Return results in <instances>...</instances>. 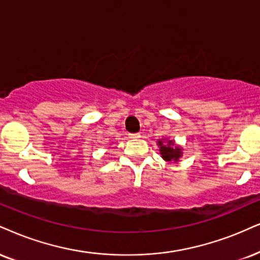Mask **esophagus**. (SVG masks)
<instances>
[{
	"instance_id": "34e87169",
	"label": "esophagus",
	"mask_w": 260,
	"mask_h": 260,
	"mask_svg": "<svg viewBox=\"0 0 260 260\" xmlns=\"http://www.w3.org/2000/svg\"><path fill=\"white\" fill-rule=\"evenodd\" d=\"M129 137H130V139H140L141 135H140V134H130Z\"/></svg>"
}]
</instances>
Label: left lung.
Segmentation results:
<instances>
[{"instance_id": "obj_1", "label": "left lung", "mask_w": 260, "mask_h": 260, "mask_svg": "<svg viewBox=\"0 0 260 260\" xmlns=\"http://www.w3.org/2000/svg\"><path fill=\"white\" fill-rule=\"evenodd\" d=\"M158 146L160 147V154L161 158L166 161H178L182 156V148L179 146H175L174 141H158Z\"/></svg>"}]
</instances>
